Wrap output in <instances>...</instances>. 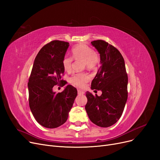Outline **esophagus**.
<instances>
[{
    "label": "esophagus",
    "mask_w": 160,
    "mask_h": 160,
    "mask_svg": "<svg viewBox=\"0 0 160 160\" xmlns=\"http://www.w3.org/2000/svg\"><path fill=\"white\" fill-rule=\"evenodd\" d=\"M78 94L79 95H83L84 93H85V92L83 91H81V90H80V89H78Z\"/></svg>",
    "instance_id": "1"
}]
</instances>
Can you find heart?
I'll use <instances>...</instances> for the list:
<instances>
[{
	"label": "heart",
	"mask_w": 160,
	"mask_h": 160,
	"mask_svg": "<svg viewBox=\"0 0 160 160\" xmlns=\"http://www.w3.org/2000/svg\"><path fill=\"white\" fill-rule=\"evenodd\" d=\"M72 58L65 56L62 59V66L66 72H70L72 68L73 59H82V65L88 69H95L99 62V58L93 49L85 44H78L71 49ZM90 77L86 72H77L70 77L69 82L79 87H84L89 81Z\"/></svg>",
	"instance_id": "heart-1"
}]
</instances>
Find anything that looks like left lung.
Returning a JSON list of instances; mask_svg holds the SVG:
<instances>
[{
    "mask_svg": "<svg viewBox=\"0 0 160 160\" xmlns=\"http://www.w3.org/2000/svg\"><path fill=\"white\" fill-rule=\"evenodd\" d=\"M100 53L101 66L91 82V89L102 91L95 97L86 92V112L92 123L107 128L115 124L128 98V75L122 54L112 45L98 40L91 42Z\"/></svg>",
    "mask_w": 160,
    "mask_h": 160,
    "instance_id": "left-lung-1",
    "label": "left lung"
}]
</instances>
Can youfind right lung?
<instances>
[{"instance_id": "add662e5", "label": "right lung", "mask_w": 160, "mask_h": 160, "mask_svg": "<svg viewBox=\"0 0 160 160\" xmlns=\"http://www.w3.org/2000/svg\"><path fill=\"white\" fill-rule=\"evenodd\" d=\"M68 42L53 40L43 46L36 56L28 87L29 106L37 122L48 128L63 124L73 107L78 91L68 85L61 92H53L56 85L64 86L62 59Z\"/></svg>"}]
</instances>
